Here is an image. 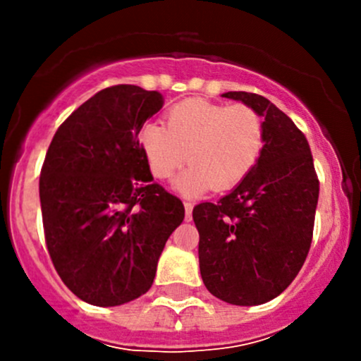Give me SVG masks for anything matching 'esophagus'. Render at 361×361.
<instances>
[{
  "label": "esophagus",
  "mask_w": 361,
  "mask_h": 361,
  "mask_svg": "<svg viewBox=\"0 0 361 361\" xmlns=\"http://www.w3.org/2000/svg\"><path fill=\"white\" fill-rule=\"evenodd\" d=\"M183 206H185V220H192V209H194V204L185 201Z\"/></svg>",
  "instance_id": "34e87169"
}]
</instances>
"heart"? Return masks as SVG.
<instances>
[{
    "label": "heart",
    "instance_id": "obj_1",
    "mask_svg": "<svg viewBox=\"0 0 361 361\" xmlns=\"http://www.w3.org/2000/svg\"><path fill=\"white\" fill-rule=\"evenodd\" d=\"M137 143L150 173L171 180L185 164H192L178 180L183 194L232 190L253 171L265 145L260 113L248 104L185 99L173 104L164 126L147 123Z\"/></svg>",
    "mask_w": 361,
    "mask_h": 361
}]
</instances>
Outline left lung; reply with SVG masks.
I'll use <instances>...</instances> for the list:
<instances>
[{
    "label": "left lung",
    "instance_id": "8db88e82",
    "mask_svg": "<svg viewBox=\"0 0 361 361\" xmlns=\"http://www.w3.org/2000/svg\"><path fill=\"white\" fill-rule=\"evenodd\" d=\"M264 116L265 145L253 171L216 204L194 207L206 288L234 305L285 292L304 265L314 231L319 180L304 133L253 92H227Z\"/></svg>",
    "mask_w": 361,
    "mask_h": 361
}]
</instances>
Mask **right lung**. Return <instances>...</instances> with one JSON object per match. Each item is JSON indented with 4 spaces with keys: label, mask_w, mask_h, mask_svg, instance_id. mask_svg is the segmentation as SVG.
<instances>
[{
    "label": "right lung",
    "mask_w": 361,
    "mask_h": 361,
    "mask_svg": "<svg viewBox=\"0 0 361 361\" xmlns=\"http://www.w3.org/2000/svg\"><path fill=\"white\" fill-rule=\"evenodd\" d=\"M164 106L157 90L113 85L59 126L39 174L43 232L64 285L110 307L152 288L166 241L183 221L154 181L137 133Z\"/></svg>",
    "instance_id": "1"
}]
</instances>
